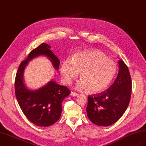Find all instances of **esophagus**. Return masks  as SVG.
I'll use <instances>...</instances> for the list:
<instances>
[{"instance_id": "esophagus-1", "label": "esophagus", "mask_w": 146, "mask_h": 146, "mask_svg": "<svg viewBox=\"0 0 146 146\" xmlns=\"http://www.w3.org/2000/svg\"><path fill=\"white\" fill-rule=\"evenodd\" d=\"M71 95L72 96V97H76V96L78 95V94H77V93L74 92H71Z\"/></svg>"}]
</instances>
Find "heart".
<instances>
[{
    "instance_id": "1",
    "label": "heart",
    "mask_w": 146,
    "mask_h": 146,
    "mask_svg": "<svg viewBox=\"0 0 146 146\" xmlns=\"http://www.w3.org/2000/svg\"><path fill=\"white\" fill-rule=\"evenodd\" d=\"M115 63L102 52L88 50L77 52L71 59V64L66 61L60 72L64 82L70 84L80 73L81 82L78 88L87 89L90 94H100L107 90L117 73Z\"/></svg>"
}]
</instances>
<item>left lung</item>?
I'll return each instance as SVG.
<instances>
[{
  "mask_svg": "<svg viewBox=\"0 0 146 146\" xmlns=\"http://www.w3.org/2000/svg\"><path fill=\"white\" fill-rule=\"evenodd\" d=\"M119 64V73L113 84L107 90L88 97V117L99 126H109L116 122L124 113L131 100L132 80L129 68L122 60Z\"/></svg>",
  "mask_w": 146,
  "mask_h": 146,
  "instance_id": "8db88e82",
  "label": "left lung"
}]
</instances>
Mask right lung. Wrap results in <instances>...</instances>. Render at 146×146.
<instances>
[{
  "label": "right lung",
  "mask_w": 146,
  "mask_h": 146,
  "mask_svg": "<svg viewBox=\"0 0 146 146\" xmlns=\"http://www.w3.org/2000/svg\"><path fill=\"white\" fill-rule=\"evenodd\" d=\"M51 46L42 43L29 52L23 61L15 76V94L22 111L31 122L38 126L48 127L56 122L60 118L62 102L70 94L66 86L50 81L36 91L27 89L23 82V73L29 61L39 55H44L52 62L56 70L60 66V60L51 50Z\"/></svg>",
  "instance_id": "add662e5"
}]
</instances>
